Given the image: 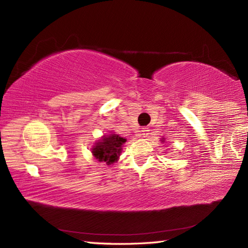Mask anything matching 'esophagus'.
I'll use <instances>...</instances> for the list:
<instances>
[{
    "label": "esophagus",
    "mask_w": 248,
    "mask_h": 248,
    "mask_svg": "<svg viewBox=\"0 0 248 248\" xmlns=\"http://www.w3.org/2000/svg\"><path fill=\"white\" fill-rule=\"evenodd\" d=\"M149 131H150V130H149V128H142L141 129V131H140V134H141V136L142 137H148V134H149Z\"/></svg>",
    "instance_id": "1"
}]
</instances>
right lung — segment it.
Listing matches in <instances>:
<instances>
[{"label":"right lung","instance_id":"right-lung-1","mask_svg":"<svg viewBox=\"0 0 248 248\" xmlns=\"http://www.w3.org/2000/svg\"><path fill=\"white\" fill-rule=\"evenodd\" d=\"M127 141L119 134H108L104 136L92 149V153L99 162H105L107 165L118 161L119 155L123 151V144Z\"/></svg>","mask_w":248,"mask_h":248}]
</instances>
